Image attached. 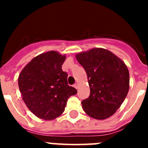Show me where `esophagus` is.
I'll use <instances>...</instances> for the list:
<instances>
[{
    "mask_svg": "<svg viewBox=\"0 0 148 148\" xmlns=\"http://www.w3.org/2000/svg\"><path fill=\"white\" fill-rule=\"evenodd\" d=\"M73 87H75V89H77V88H78V84H75L73 85Z\"/></svg>",
    "mask_w": 148,
    "mask_h": 148,
    "instance_id": "1",
    "label": "esophagus"
}]
</instances>
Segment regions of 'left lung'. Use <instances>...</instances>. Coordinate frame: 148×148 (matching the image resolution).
Returning a JSON list of instances; mask_svg holds the SVG:
<instances>
[{"instance_id":"obj_1","label":"left lung","mask_w":148,"mask_h":148,"mask_svg":"<svg viewBox=\"0 0 148 148\" xmlns=\"http://www.w3.org/2000/svg\"><path fill=\"white\" fill-rule=\"evenodd\" d=\"M85 70L90 93L82 101L88 116L102 120L114 114L127 95L129 71L125 64L107 49L95 48L76 55Z\"/></svg>"}]
</instances>
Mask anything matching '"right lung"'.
<instances>
[{
	"instance_id": "right-lung-1",
	"label": "right lung",
	"mask_w": 148,
	"mask_h": 148,
	"mask_svg": "<svg viewBox=\"0 0 148 148\" xmlns=\"http://www.w3.org/2000/svg\"><path fill=\"white\" fill-rule=\"evenodd\" d=\"M64 56L55 51L34 58L22 70L18 87L22 99L34 115L53 120L64 111L68 99L77 93L68 85L67 73L61 70Z\"/></svg>"
}]
</instances>
